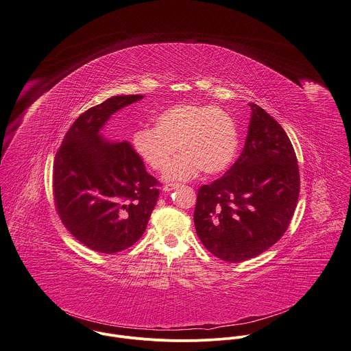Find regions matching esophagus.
Segmentation results:
<instances>
[{
	"label": "esophagus",
	"instance_id": "obj_1",
	"mask_svg": "<svg viewBox=\"0 0 351 351\" xmlns=\"http://www.w3.org/2000/svg\"><path fill=\"white\" fill-rule=\"evenodd\" d=\"M176 187H179V184H176V183H168V184H165L164 186V191H172V190H175Z\"/></svg>",
	"mask_w": 351,
	"mask_h": 351
}]
</instances>
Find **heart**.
I'll list each match as a JSON object with an SVG mask.
<instances>
[{"mask_svg":"<svg viewBox=\"0 0 351 351\" xmlns=\"http://www.w3.org/2000/svg\"><path fill=\"white\" fill-rule=\"evenodd\" d=\"M154 129H140L133 145L141 160L154 171H162L176 151L182 153L165 169L167 180H187L201 169L218 173L233 161L239 134L233 118L219 107L182 103L153 119Z\"/></svg>","mask_w":351,"mask_h":351,"instance_id":"heart-1","label":"heart"}]
</instances>
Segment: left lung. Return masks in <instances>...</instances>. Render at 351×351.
Instances as JSON below:
<instances>
[{
  "label": "left lung",
  "mask_w": 351,
  "mask_h": 351,
  "mask_svg": "<svg viewBox=\"0 0 351 351\" xmlns=\"http://www.w3.org/2000/svg\"><path fill=\"white\" fill-rule=\"evenodd\" d=\"M240 157L223 176L198 190L194 223L205 248L237 263L274 245L293 218L300 172L280 123L255 103Z\"/></svg>",
  "instance_id": "left-lung-1"
}]
</instances>
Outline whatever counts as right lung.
Instances as JSON below:
<instances>
[{
    "mask_svg": "<svg viewBox=\"0 0 351 351\" xmlns=\"http://www.w3.org/2000/svg\"><path fill=\"white\" fill-rule=\"evenodd\" d=\"M142 97L114 96L86 110L56 154L57 213L71 236L96 252L112 255L136 244L158 199L161 184L146 172L133 145L99 134L114 112Z\"/></svg>",
    "mask_w": 351,
    "mask_h": 351,
    "instance_id": "1",
    "label": "right lung"
}]
</instances>
